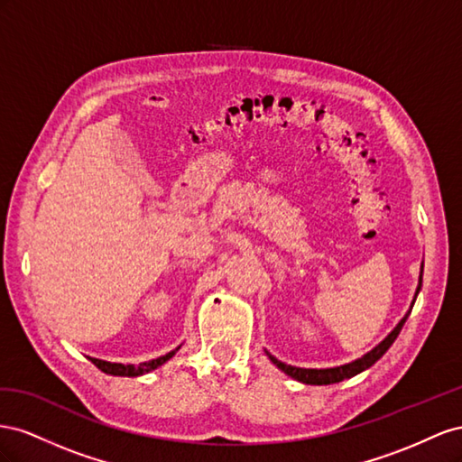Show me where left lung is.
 <instances>
[{
  "label": "left lung",
  "instance_id": "8db88e82",
  "mask_svg": "<svg viewBox=\"0 0 462 462\" xmlns=\"http://www.w3.org/2000/svg\"><path fill=\"white\" fill-rule=\"evenodd\" d=\"M421 273H424V263H421L420 279H418V288H416V294H414V300H412V304H411V310H408V311L404 313V318L397 323V327H394L393 331H391L383 340H381L375 348H372L370 352L364 354L362 358L354 360V362H350V364H345V365L325 367V370H313V367H296V365H288V364H284V362H281V360H276L273 354H269V352L265 350V352H267V356H269V360H271L276 367H279L281 372H284L286 375H290L292 379L300 381V383H306V385H331V383H340V381L350 379V377H354V375H358V374L365 372L367 367H372V365L381 358V356H383V354L391 348V345L394 342V338L399 337L401 328H402L404 321L408 319V315H411L412 306H414V301H416V296H418L420 288H421Z\"/></svg>",
  "mask_w": 462,
  "mask_h": 462
}]
</instances>
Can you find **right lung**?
I'll return each mask as SVG.
<instances>
[{"instance_id": "obj_1", "label": "right lung", "mask_w": 462, "mask_h": 462, "mask_svg": "<svg viewBox=\"0 0 462 462\" xmlns=\"http://www.w3.org/2000/svg\"><path fill=\"white\" fill-rule=\"evenodd\" d=\"M181 346V345H180ZM180 346L172 352H168L164 356H161V358L156 360H149V362H141L139 365L135 364H116V362H106V360H98V358H88L92 364H95L100 372L108 374V375H120V377H137V375H144L149 374L152 370H156V367H161L162 364H166L172 356L180 350Z\"/></svg>"}]
</instances>
